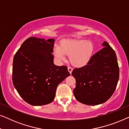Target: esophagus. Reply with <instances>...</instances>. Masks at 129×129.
<instances>
[{"label": "esophagus", "mask_w": 129, "mask_h": 129, "mask_svg": "<svg viewBox=\"0 0 129 129\" xmlns=\"http://www.w3.org/2000/svg\"><path fill=\"white\" fill-rule=\"evenodd\" d=\"M68 71H69V73H70V74H71L72 71H73V69L71 68H70V67H68Z\"/></svg>", "instance_id": "1"}]
</instances>
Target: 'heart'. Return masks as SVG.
<instances>
[{
    "label": "heart",
    "mask_w": 129,
    "mask_h": 129,
    "mask_svg": "<svg viewBox=\"0 0 129 129\" xmlns=\"http://www.w3.org/2000/svg\"><path fill=\"white\" fill-rule=\"evenodd\" d=\"M94 50V44L90 40H68L61 42L59 46L53 49V54L59 61H64L69 56L70 62L76 68L87 65L92 57Z\"/></svg>",
    "instance_id": "obj_1"
}]
</instances>
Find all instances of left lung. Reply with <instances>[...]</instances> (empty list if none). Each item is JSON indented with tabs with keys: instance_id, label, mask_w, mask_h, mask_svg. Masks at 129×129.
Returning a JSON list of instances; mask_svg holds the SVG:
<instances>
[{
	"instance_id": "obj_1",
	"label": "left lung",
	"mask_w": 129,
	"mask_h": 129,
	"mask_svg": "<svg viewBox=\"0 0 129 129\" xmlns=\"http://www.w3.org/2000/svg\"><path fill=\"white\" fill-rule=\"evenodd\" d=\"M103 48L94 54L85 66L72 72L76 79L73 90L75 98L87 105L105 103L113 94L119 78L117 57L107 42L102 43Z\"/></svg>"
}]
</instances>
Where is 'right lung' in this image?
Wrapping results in <instances>:
<instances>
[{"label":"right lung","mask_w":129,"mask_h":129,"mask_svg":"<svg viewBox=\"0 0 129 129\" xmlns=\"http://www.w3.org/2000/svg\"><path fill=\"white\" fill-rule=\"evenodd\" d=\"M54 39L31 37L26 39L13 58L14 87L26 102L33 106L50 103L57 86L69 76L66 66L54 64Z\"/></svg>","instance_id":"obj_1"}]
</instances>
